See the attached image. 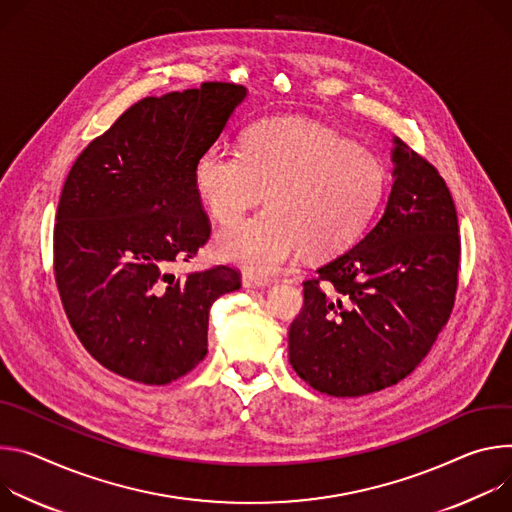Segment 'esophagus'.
Instances as JSON below:
<instances>
[{"mask_svg": "<svg viewBox=\"0 0 512 512\" xmlns=\"http://www.w3.org/2000/svg\"><path fill=\"white\" fill-rule=\"evenodd\" d=\"M242 285H244V289H262V287L268 285V282L258 278V276H254V274H250V272H244L242 274Z\"/></svg>", "mask_w": 512, "mask_h": 512, "instance_id": "34e87169", "label": "esophagus"}]
</instances>
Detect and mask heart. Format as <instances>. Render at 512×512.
Listing matches in <instances>:
<instances>
[{
    "label": "heart",
    "instance_id": "b5f03b06",
    "mask_svg": "<svg viewBox=\"0 0 512 512\" xmlns=\"http://www.w3.org/2000/svg\"><path fill=\"white\" fill-rule=\"evenodd\" d=\"M195 187L221 225L238 223L268 193L266 211L217 238L219 258L254 276H274L299 252L329 258L352 246L384 189V166L329 128L297 118L254 126L244 148L209 146Z\"/></svg>",
    "mask_w": 512,
    "mask_h": 512
}]
</instances>
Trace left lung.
Instances as JSON below:
<instances>
[{
    "mask_svg": "<svg viewBox=\"0 0 512 512\" xmlns=\"http://www.w3.org/2000/svg\"><path fill=\"white\" fill-rule=\"evenodd\" d=\"M382 217L303 282L289 362L315 390L362 396L392 386L427 356L458 291V211L439 170L394 140Z\"/></svg>",
    "mask_w": 512,
    "mask_h": 512,
    "instance_id": "obj_1",
    "label": "left lung"
}]
</instances>
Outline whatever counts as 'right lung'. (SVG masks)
Wrapping results in <instances>:
<instances>
[{
	"label": "right lung",
	"instance_id": "obj_1",
	"mask_svg": "<svg viewBox=\"0 0 512 512\" xmlns=\"http://www.w3.org/2000/svg\"><path fill=\"white\" fill-rule=\"evenodd\" d=\"M246 87L144 97L75 160L54 223V280L83 348L109 372L160 386L207 356L209 309L242 287L240 270L173 274L211 236L195 187Z\"/></svg>",
	"mask_w": 512,
	"mask_h": 512
}]
</instances>
